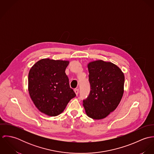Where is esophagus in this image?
<instances>
[{
	"instance_id": "34e87169",
	"label": "esophagus",
	"mask_w": 154,
	"mask_h": 154,
	"mask_svg": "<svg viewBox=\"0 0 154 154\" xmlns=\"http://www.w3.org/2000/svg\"><path fill=\"white\" fill-rule=\"evenodd\" d=\"M74 91H75V92L76 95H78V93H79V89H75Z\"/></svg>"
}]
</instances>
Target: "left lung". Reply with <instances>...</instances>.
Wrapping results in <instances>:
<instances>
[{"instance_id":"left-lung-1","label":"left lung","mask_w":154,"mask_h":154,"mask_svg":"<svg viewBox=\"0 0 154 154\" xmlns=\"http://www.w3.org/2000/svg\"><path fill=\"white\" fill-rule=\"evenodd\" d=\"M91 91L83 106L89 117L95 120L106 118L116 110L124 93L125 75L115 64L98 60L89 62Z\"/></svg>"}]
</instances>
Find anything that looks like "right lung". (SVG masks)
Instances as JSON below:
<instances>
[{"label":"right lung","instance_id":"right-lung-1","mask_svg":"<svg viewBox=\"0 0 154 154\" xmlns=\"http://www.w3.org/2000/svg\"><path fill=\"white\" fill-rule=\"evenodd\" d=\"M69 63L68 60L43 59L29 70L28 89L30 97L38 110L46 115H59L76 96L65 73Z\"/></svg>","mask_w":154,"mask_h":154}]
</instances>
